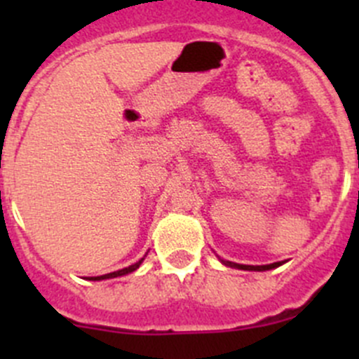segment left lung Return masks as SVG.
Returning <instances> with one entry per match:
<instances>
[{
  "label": "left lung",
  "instance_id": "obj_1",
  "mask_svg": "<svg viewBox=\"0 0 359 359\" xmlns=\"http://www.w3.org/2000/svg\"><path fill=\"white\" fill-rule=\"evenodd\" d=\"M224 264L229 267H236V269H245V271H269V269H274V267L281 266L283 262L267 264V266H245V264H234V262H224Z\"/></svg>",
  "mask_w": 359,
  "mask_h": 359
}]
</instances>
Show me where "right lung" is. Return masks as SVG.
<instances>
[{
	"mask_svg": "<svg viewBox=\"0 0 359 359\" xmlns=\"http://www.w3.org/2000/svg\"><path fill=\"white\" fill-rule=\"evenodd\" d=\"M144 259H140L139 262L132 264V266L125 267V269H119V271H114V273H109V274H104V276H95V278H88V280H93V281H99V280H109V278H118V276H123V274H128V273H133V271L137 269V267L140 266V262H142Z\"/></svg>",
	"mask_w": 359,
	"mask_h": 359,
	"instance_id": "obj_1",
	"label": "right lung"
}]
</instances>
